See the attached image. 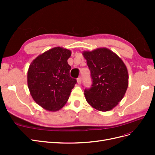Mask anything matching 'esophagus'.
<instances>
[{
    "label": "esophagus",
    "mask_w": 155,
    "mask_h": 155,
    "mask_svg": "<svg viewBox=\"0 0 155 155\" xmlns=\"http://www.w3.org/2000/svg\"><path fill=\"white\" fill-rule=\"evenodd\" d=\"M77 82H78V83L79 84V85H80V84L81 83V77H80V78H78V79H77Z\"/></svg>",
    "instance_id": "1"
}]
</instances>
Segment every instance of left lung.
Wrapping results in <instances>:
<instances>
[{
  "mask_svg": "<svg viewBox=\"0 0 155 155\" xmlns=\"http://www.w3.org/2000/svg\"><path fill=\"white\" fill-rule=\"evenodd\" d=\"M92 85L84 92L88 104L99 111H109L123 99L129 85L128 71L119 56L107 48L83 51Z\"/></svg>",
  "mask_w": 155,
  "mask_h": 155,
  "instance_id": "obj_1",
  "label": "left lung"
}]
</instances>
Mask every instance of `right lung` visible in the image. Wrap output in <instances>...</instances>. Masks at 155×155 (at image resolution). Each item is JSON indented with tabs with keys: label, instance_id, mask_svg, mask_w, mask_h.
Instances as JSON below:
<instances>
[{
	"label": "right lung",
	"instance_id": "obj_1",
	"mask_svg": "<svg viewBox=\"0 0 155 155\" xmlns=\"http://www.w3.org/2000/svg\"><path fill=\"white\" fill-rule=\"evenodd\" d=\"M71 51L55 47L32 61L27 73L30 94L46 110L58 111L67 102L77 81L70 76L71 67L67 60Z\"/></svg>",
	"mask_w": 155,
	"mask_h": 155
}]
</instances>
